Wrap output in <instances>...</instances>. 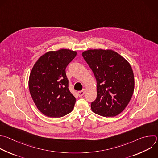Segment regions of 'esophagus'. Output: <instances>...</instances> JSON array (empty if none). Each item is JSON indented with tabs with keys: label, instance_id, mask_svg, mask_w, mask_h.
<instances>
[{
	"label": "esophagus",
	"instance_id": "obj_1",
	"mask_svg": "<svg viewBox=\"0 0 158 158\" xmlns=\"http://www.w3.org/2000/svg\"><path fill=\"white\" fill-rule=\"evenodd\" d=\"M84 94H85V90H81V91H79L78 92H77V94H78V96L79 97H82V96H83L84 95Z\"/></svg>",
	"mask_w": 158,
	"mask_h": 158
}]
</instances>
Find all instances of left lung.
Segmentation results:
<instances>
[{
  "mask_svg": "<svg viewBox=\"0 0 158 158\" xmlns=\"http://www.w3.org/2000/svg\"><path fill=\"white\" fill-rule=\"evenodd\" d=\"M82 55L97 81V98L91 103L92 112L105 117L120 114L134 92V74L130 63L112 49H89Z\"/></svg>",
  "mask_w": 158,
  "mask_h": 158,
  "instance_id": "left-lung-1",
  "label": "left lung"
}]
</instances>
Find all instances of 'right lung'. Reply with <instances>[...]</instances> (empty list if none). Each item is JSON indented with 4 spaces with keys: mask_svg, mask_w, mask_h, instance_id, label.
I'll return each mask as SVG.
<instances>
[{
    "mask_svg": "<svg viewBox=\"0 0 158 158\" xmlns=\"http://www.w3.org/2000/svg\"><path fill=\"white\" fill-rule=\"evenodd\" d=\"M76 55V51L68 49L50 51L34 64L29 77V90L43 115L59 118L73 110L76 99L69 90L66 68Z\"/></svg>",
    "mask_w": 158,
    "mask_h": 158,
    "instance_id": "1",
    "label": "right lung"
}]
</instances>
